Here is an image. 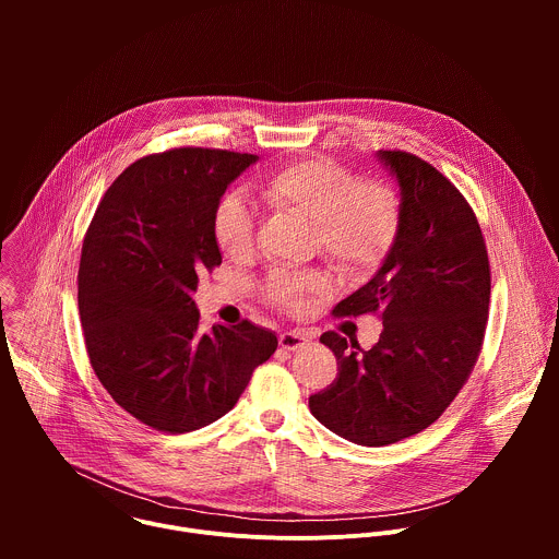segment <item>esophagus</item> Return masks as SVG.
<instances>
[{
  "mask_svg": "<svg viewBox=\"0 0 559 559\" xmlns=\"http://www.w3.org/2000/svg\"><path fill=\"white\" fill-rule=\"evenodd\" d=\"M307 341H311V334L305 330H292V332H283L278 336V345L287 352H294L298 347H302Z\"/></svg>",
  "mask_w": 559,
  "mask_h": 559,
  "instance_id": "esophagus-1",
  "label": "esophagus"
}]
</instances>
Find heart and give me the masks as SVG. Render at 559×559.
<instances>
[{"label": "heart", "instance_id": "b5f03b06", "mask_svg": "<svg viewBox=\"0 0 559 559\" xmlns=\"http://www.w3.org/2000/svg\"><path fill=\"white\" fill-rule=\"evenodd\" d=\"M261 192L265 201L313 223V248L338 270L365 274L376 270L393 250L403 227V201L382 179H360L352 168L311 156L270 173ZM212 236L231 261H246L257 246V216L248 201L223 194L212 212ZM330 292L321 270H276L263 285L265 300L300 313L311 298Z\"/></svg>", "mask_w": 559, "mask_h": 559}]
</instances>
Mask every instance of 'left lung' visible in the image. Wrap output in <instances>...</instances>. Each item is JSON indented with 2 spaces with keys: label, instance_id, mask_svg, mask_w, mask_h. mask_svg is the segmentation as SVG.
<instances>
[{
  "label": "left lung",
  "instance_id": "8db88e82",
  "mask_svg": "<svg viewBox=\"0 0 559 559\" xmlns=\"http://www.w3.org/2000/svg\"><path fill=\"white\" fill-rule=\"evenodd\" d=\"M403 194V227L378 274L334 307L336 318L376 313L380 341L325 332L334 382L309 395L330 431L362 447L416 436L453 403L480 356L491 298L487 243L462 192L425 158L380 150Z\"/></svg>",
  "mask_w": 559,
  "mask_h": 559
}]
</instances>
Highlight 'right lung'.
Segmentation results:
<instances>
[{"instance_id": "add662e5", "label": "right lung", "mask_w": 559, "mask_h": 559, "mask_svg": "<svg viewBox=\"0 0 559 559\" xmlns=\"http://www.w3.org/2000/svg\"><path fill=\"white\" fill-rule=\"evenodd\" d=\"M257 154L173 147L128 166L86 229L79 318L91 365L139 423L188 433L225 416L278 347L250 321L201 330L199 274L221 265L212 212Z\"/></svg>"}]
</instances>
